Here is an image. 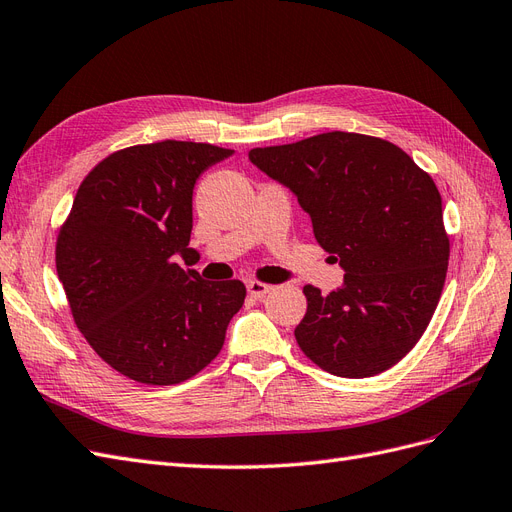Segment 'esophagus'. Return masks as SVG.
I'll list each match as a JSON object with an SVG mask.
<instances>
[{"label": "esophagus", "instance_id": "esophagus-1", "mask_svg": "<svg viewBox=\"0 0 512 512\" xmlns=\"http://www.w3.org/2000/svg\"><path fill=\"white\" fill-rule=\"evenodd\" d=\"M271 288H273V286H269V284H265V282H258V280H250V282H247V292H250L254 299H262Z\"/></svg>", "mask_w": 512, "mask_h": 512}]
</instances>
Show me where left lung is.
Returning <instances> with one entry per match:
<instances>
[{"label":"left lung","mask_w":512,"mask_h":512,"mask_svg":"<svg viewBox=\"0 0 512 512\" xmlns=\"http://www.w3.org/2000/svg\"><path fill=\"white\" fill-rule=\"evenodd\" d=\"M252 164L297 194L316 241L344 267V288L307 284L294 329L309 361L333 376L369 378L423 337L446 280L442 198L429 173L378 136L327 132L256 147Z\"/></svg>","instance_id":"obj_1"}]
</instances>
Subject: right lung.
<instances>
[{
	"label": "right lung",
	"mask_w": 512,
	"mask_h": 512,
	"mask_svg": "<svg viewBox=\"0 0 512 512\" xmlns=\"http://www.w3.org/2000/svg\"><path fill=\"white\" fill-rule=\"evenodd\" d=\"M232 149L132 145L89 170L59 228L55 265L74 324L104 363L149 386L179 384L220 354L245 301L239 280L205 282L188 258L194 183Z\"/></svg>",
	"instance_id": "1"
}]
</instances>
